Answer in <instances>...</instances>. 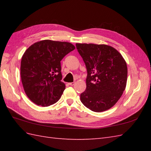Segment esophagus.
<instances>
[{"label":"esophagus","instance_id":"34e87169","mask_svg":"<svg viewBox=\"0 0 151 151\" xmlns=\"http://www.w3.org/2000/svg\"><path fill=\"white\" fill-rule=\"evenodd\" d=\"M75 84V82H70V83H69V86H74Z\"/></svg>","mask_w":151,"mask_h":151}]
</instances>
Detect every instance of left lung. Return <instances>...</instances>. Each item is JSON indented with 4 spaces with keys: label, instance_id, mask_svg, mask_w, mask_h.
<instances>
[{
    "label": "left lung",
    "instance_id": "1",
    "mask_svg": "<svg viewBox=\"0 0 151 151\" xmlns=\"http://www.w3.org/2000/svg\"><path fill=\"white\" fill-rule=\"evenodd\" d=\"M76 47L88 73L81 102L95 112L108 110L121 98L126 88V62L116 49L106 45L76 43Z\"/></svg>",
    "mask_w": 151,
    "mask_h": 151
}]
</instances>
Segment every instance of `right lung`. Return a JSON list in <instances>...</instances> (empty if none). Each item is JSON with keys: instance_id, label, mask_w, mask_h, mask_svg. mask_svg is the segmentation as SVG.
<instances>
[{"instance_id": "obj_1", "label": "right lung", "mask_w": 151, "mask_h": 151, "mask_svg": "<svg viewBox=\"0 0 151 151\" xmlns=\"http://www.w3.org/2000/svg\"><path fill=\"white\" fill-rule=\"evenodd\" d=\"M75 49L68 42L43 40L28 48L22 57L21 78L27 97L41 106L59 100L65 85L62 82L61 60Z\"/></svg>"}]
</instances>
